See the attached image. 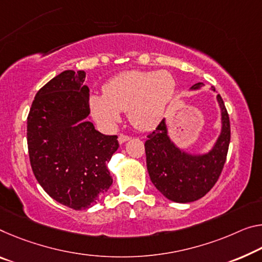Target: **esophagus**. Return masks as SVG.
Listing matches in <instances>:
<instances>
[{
	"label": "esophagus",
	"instance_id": "obj_1",
	"mask_svg": "<svg viewBox=\"0 0 262 262\" xmlns=\"http://www.w3.org/2000/svg\"><path fill=\"white\" fill-rule=\"evenodd\" d=\"M130 138L128 135H123V134H121L118 138V141H119V143H123V142H126V141H128L129 140Z\"/></svg>",
	"mask_w": 262,
	"mask_h": 262
}]
</instances>
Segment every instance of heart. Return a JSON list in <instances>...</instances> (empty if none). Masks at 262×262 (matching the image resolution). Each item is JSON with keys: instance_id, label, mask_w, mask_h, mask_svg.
Listing matches in <instances>:
<instances>
[{"instance_id": "heart-1", "label": "heart", "mask_w": 262, "mask_h": 262, "mask_svg": "<svg viewBox=\"0 0 262 262\" xmlns=\"http://www.w3.org/2000/svg\"><path fill=\"white\" fill-rule=\"evenodd\" d=\"M175 79L168 71L123 72L103 86V95H91L90 110L101 127L112 129L128 111L140 130H150L163 118L175 93Z\"/></svg>"}]
</instances>
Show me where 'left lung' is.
<instances>
[{
    "instance_id": "left-lung-1",
    "label": "left lung",
    "mask_w": 262,
    "mask_h": 262,
    "mask_svg": "<svg viewBox=\"0 0 262 262\" xmlns=\"http://www.w3.org/2000/svg\"><path fill=\"white\" fill-rule=\"evenodd\" d=\"M202 86V82H197L191 90ZM217 101L222 111V132L209 152L192 155L181 150L169 138L165 119L147 136L144 147L149 176L156 189L170 201H197L213 188L221 176L231 140V128L226 107L219 94Z\"/></svg>"
}]
</instances>
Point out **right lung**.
I'll return each instance as SVG.
<instances>
[{
  "instance_id": "add662e5",
  "label": "right lung",
  "mask_w": 262,
  "mask_h": 262,
  "mask_svg": "<svg viewBox=\"0 0 262 262\" xmlns=\"http://www.w3.org/2000/svg\"><path fill=\"white\" fill-rule=\"evenodd\" d=\"M86 73L61 72L37 92L28 115V150L36 180L50 197L73 210L89 209L113 183L107 163L116 135L87 120Z\"/></svg>"
}]
</instances>
